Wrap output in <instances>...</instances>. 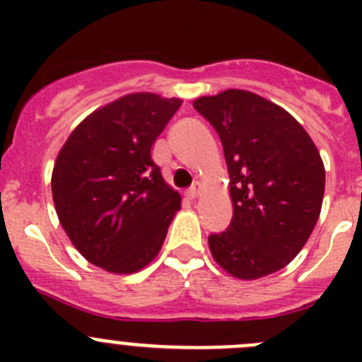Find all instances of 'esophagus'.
Returning <instances> with one entry per match:
<instances>
[{
	"instance_id": "obj_1",
	"label": "esophagus",
	"mask_w": 362,
	"mask_h": 362,
	"mask_svg": "<svg viewBox=\"0 0 362 362\" xmlns=\"http://www.w3.org/2000/svg\"><path fill=\"white\" fill-rule=\"evenodd\" d=\"M199 194H201V183H196V185H194V187L188 188V192H187V196L190 197V199H196V197L199 196Z\"/></svg>"
}]
</instances>
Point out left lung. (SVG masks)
I'll return each mask as SVG.
<instances>
[{"mask_svg":"<svg viewBox=\"0 0 362 362\" xmlns=\"http://www.w3.org/2000/svg\"><path fill=\"white\" fill-rule=\"evenodd\" d=\"M194 108L225 150L233 217L209 238L216 263L252 281L281 270L306 245L321 214L325 165L312 137L279 105L248 90L203 95Z\"/></svg>","mask_w":362,"mask_h":362,"instance_id":"8db88e82","label":"left lung"}]
</instances>
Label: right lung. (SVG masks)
I'll return each instance as SVG.
<instances>
[{"label":"right lung","mask_w":362,"mask_h":362,"mask_svg":"<svg viewBox=\"0 0 362 362\" xmlns=\"http://www.w3.org/2000/svg\"><path fill=\"white\" fill-rule=\"evenodd\" d=\"M181 99L123 95L72 130L52 170L57 217L79 254L112 274L141 270L161 250L181 196L165 183L152 145Z\"/></svg>","instance_id":"1"}]
</instances>
